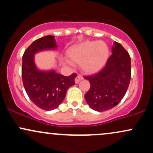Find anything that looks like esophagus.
<instances>
[{"label":"esophagus","instance_id":"34e87169","mask_svg":"<svg viewBox=\"0 0 153 153\" xmlns=\"http://www.w3.org/2000/svg\"><path fill=\"white\" fill-rule=\"evenodd\" d=\"M82 80V77L80 75H78V76L76 77V78L75 79V83H78L80 80Z\"/></svg>","mask_w":153,"mask_h":153}]
</instances>
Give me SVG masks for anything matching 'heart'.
Instances as JSON below:
<instances>
[{"label":"heart","instance_id":"1","mask_svg":"<svg viewBox=\"0 0 153 153\" xmlns=\"http://www.w3.org/2000/svg\"><path fill=\"white\" fill-rule=\"evenodd\" d=\"M109 50L103 42H85L69 52L73 62L80 64L82 70L94 74L103 69L108 59Z\"/></svg>","mask_w":153,"mask_h":153}]
</instances>
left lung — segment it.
I'll return each mask as SVG.
<instances>
[{
    "label": "left lung",
    "instance_id": "left-lung-1",
    "mask_svg": "<svg viewBox=\"0 0 153 153\" xmlns=\"http://www.w3.org/2000/svg\"><path fill=\"white\" fill-rule=\"evenodd\" d=\"M112 54L99 73L84 77L91 87L85 95L88 106L96 111H105L122 101L131 78V59L121 44L114 42Z\"/></svg>",
    "mask_w": 153,
    "mask_h": 153
}]
</instances>
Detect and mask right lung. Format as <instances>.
I'll return each instance as SVG.
<instances>
[{
    "mask_svg": "<svg viewBox=\"0 0 153 153\" xmlns=\"http://www.w3.org/2000/svg\"><path fill=\"white\" fill-rule=\"evenodd\" d=\"M57 48L54 36L48 35L35 40L25 50L22 58V80L26 94L36 106L45 111L55 109L61 104L68 89L75 84L77 76L73 73L66 77L54 70L40 71L36 68L35 54Z\"/></svg>",
    "mask_w": 153,
    "mask_h": 153,
    "instance_id": "1",
    "label": "right lung"
}]
</instances>
